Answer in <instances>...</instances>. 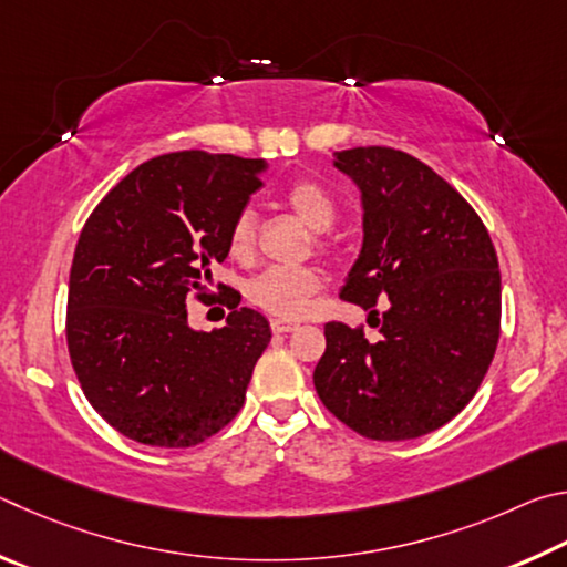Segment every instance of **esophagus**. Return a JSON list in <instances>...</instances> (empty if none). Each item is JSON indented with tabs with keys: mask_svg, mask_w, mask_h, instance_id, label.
<instances>
[{
	"mask_svg": "<svg viewBox=\"0 0 567 567\" xmlns=\"http://www.w3.org/2000/svg\"><path fill=\"white\" fill-rule=\"evenodd\" d=\"M296 329L293 321H286V319H274L271 321V331L274 333H291Z\"/></svg>",
	"mask_w": 567,
	"mask_h": 567,
	"instance_id": "34e87169",
	"label": "esophagus"
}]
</instances>
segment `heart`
<instances>
[{
  "instance_id": "heart-1",
  "label": "heart",
  "mask_w": 567,
  "mask_h": 567,
  "mask_svg": "<svg viewBox=\"0 0 567 567\" xmlns=\"http://www.w3.org/2000/svg\"><path fill=\"white\" fill-rule=\"evenodd\" d=\"M284 202L316 234L331 231L336 218H339V204H336L333 194L321 182H316V178H299V182H293L286 188ZM256 234L258 221L254 208L238 212L231 226H228V254L238 258V261H248L256 251ZM319 291L321 274L311 266L266 268V271L258 274L246 289L248 299H251L258 309L274 316H284V319H299V316L309 309V301Z\"/></svg>"
}]
</instances>
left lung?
I'll return each mask as SVG.
<instances>
[{
    "label": "left lung",
    "mask_w": 567,
    "mask_h": 567,
    "mask_svg": "<svg viewBox=\"0 0 567 567\" xmlns=\"http://www.w3.org/2000/svg\"><path fill=\"white\" fill-rule=\"evenodd\" d=\"M333 166L363 204V246L341 299L371 311L381 339L326 323L316 393L365 439H419L455 419L488 373L501 336L498 256L473 206L415 156L355 146L336 152Z\"/></svg>",
    "instance_id": "obj_1"
}]
</instances>
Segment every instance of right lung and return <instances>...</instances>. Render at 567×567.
<instances>
[{"label": "right lung", "mask_w": 567, "mask_h": 567, "mask_svg": "<svg viewBox=\"0 0 567 567\" xmlns=\"http://www.w3.org/2000/svg\"><path fill=\"white\" fill-rule=\"evenodd\" d=\"M264 168V158L234 154H164L86 218L69 274V359L86 401L126 439L188 449L241 411L268 321L236 303L224 329L194 331L186 301L212 296L228 226ZM218 289L228 303L234 289Z\"/></svg>", "instance_id": "1"}]
</instances>
